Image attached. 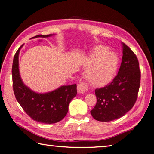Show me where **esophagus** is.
Masks as SVG:
<instances>
[{
  "label": "esophagus",
  "instance_id": "obj_1",
  "mask_svg": "<svg viewBox=\"0 0 154 154\" xmlns=\"http://www.w3.org/2000/svg\"><path fill=\"white\" fill-rule=\"evenodd\" d=\"M88 85H87L85 83H84L81 82L77 85V91H78V93L83 94H85L87 91H88Z\"/></svg>",
  "mask_w": 154,
  "mask_h": 154
}]
</instances>
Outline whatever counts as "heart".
Listing matches in <instances>:
<instances>
[{
  "instance_id": "heart-1",
  "label": "heart",
  "mask_w": 154,
  "mask_h": 154,
  "mask_svg": "<svg viewBox=\"0 0 154 154\" xmlns=\"http://www.w3.org/2000/svg\"><path fill=\"white\" fill-rule=\"evenodd\" d=\"M108 52L107 47L98 46L89 58L87 71L89 83L95 87H103L114 79L119 67V58L114 52Z\"/></svg>"
}]
</instances>
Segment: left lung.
<instances>
[{
    "instance_id": "1",
    "label": "left lung",
    "mask_w": 154,
    "mask_h": 154,
    "mask_svg": "<svg viewBox=\"0 0 154 154\" xmlns=\"http://www.w3.org/2000/svg\"><path fill=\"white\" fill-rule=\"evenodd\" d=\"M122 44V62L118 74L108 85L95 90L97 103L90 112L98 121L121 118L133 108L137 98L141 79L139 61L129 47Z\"/></svg>"
}]
</instances>
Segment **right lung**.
Wrapping results in <instances>:
<instances>
[{
  "label": "right lung",
  "mask_w": 154,
  "mask_h": 154,
  "mask_svg": "<svg viewBox=\"0 0 154 154\" xmlns=\"http://www.w3.org/2000/svg\"><path fill=\"white\" fill-rule=\"evenodd\" d=\"M54 34L38 35L35 38H48ZM21 45L14 56L12 66L13 87L16 100L31 118L45 124H52L64 119L69 105L77 95V85H63L54 91L39 94L24 84L19 70V54Z\"/></svg>",
  "instance_id": "obj_1"
}]
</instances>
